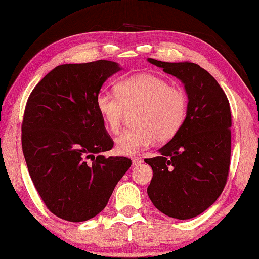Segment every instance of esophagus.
Returning <instances> with one entry per match:
<instances>
[{
    "label": "esophagus",
    "mask_w": 259,
    "mask_h": 259,
    "mask_svg": "<svg viewBox=\"0 0 259 259\" xmlns=\"http://www.w3.org/2000/svg\"><path fill=\"white\" fill-rule=\"evenodd\" d=\"M131 159H133V164L135 166H138V165H140L144 161L143 158H141V157H138V156H134Z\"/></svg>",
    "instance_id": "34e87169"
}]
</instances>
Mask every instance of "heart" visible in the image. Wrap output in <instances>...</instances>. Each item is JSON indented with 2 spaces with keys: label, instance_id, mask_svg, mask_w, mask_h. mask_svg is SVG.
<instances>
[{
  "label": "heart",
  "instance_id": "1",
  "mask_svg": "<svg viewBox=\"0 0 259 259\" xmlns=\"http://www.w3.org/2000/svg\"><path fill=\"white\" fill-rule=\"evenodd\" d=\"M115 95L101 92L95 108L106 128L119 134L128 113H134L135 128L115 140L121 155H133L155 141L166 143L183 125L189 101L185 91L153 74H137L121 79L114 86Z\"/></svg>",
  "mask_w": 259,
  "mask_h": 259
}]
</instances>
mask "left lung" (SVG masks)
<instances>
[{
    "instance_id": "obj_1",
    "label": "left lung",
    "mask_w": 259,
    "mask_h": 259,
    "mask_svg": "<svg viewBox=\"0 0 259 259\" xmlns=\"http://www.w3.org/2000/svg\"><path fill=\"white\" fill-rule=\"evenodd\" d=\"M184 84L189 98L183 125L160 155L145 161L153 168L147 189L164 214L186 220L204 212L224 191L230 167L231 112L213 76L194 63L148 58Z\"/></svg>"
}]
</instances>
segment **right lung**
<instances>
[{
	"label": "right lung",
	"instance_id": "add662e5",
	"mask_svg": "<svg viewBox=\"0 0 259 259\" xmlns=\"http://www.w3.org/2000/svg\"><path fill=\"white\" fill-rule=\"evenodd\" d=\"M120 69L111 60L57 66L27 101L21 126L25 163L46 206L64 220L99 214L131 166L126 157L95 156L113 147L95 98Z\"/></svg>",
	"mask_w": 259,
	"mask_h": 259
}]
</instances>
